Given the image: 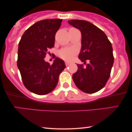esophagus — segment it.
<instances>
[{
    "instance_id": "esophagus-1",
    "label": "esophagus",
    "mask_w": 132,
    "mask_h": 132,
    "mask_svg": "<svg viewBox=\"0 0 132 132\" xmlns=\"http://www.w3.org/2000/svg\"><path fill=\"white\" fill-rule=\"evenodd\" d=\"M69 64H70L69 62H68V61L65 62V64H66V66H68V65H69Z\"/></svg>"
}]
</instances>
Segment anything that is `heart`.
<instances>
[{"label": "heart", "instance_id": "heart-1", "mask_svg": "<svg viewBox=\"0 0 132 132\" xmlns=\"http://www.w3.org/2000/svg\"><path fill=\"white\" fill-rule=\"evenodd\" d=\"M76 50L73 48H68L61 50L60 52V57L66 60H69L76 54Z\"/></svg>", "mask_w": 132, "mask_h": 132}]
</instances>
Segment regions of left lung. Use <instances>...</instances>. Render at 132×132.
I'll list each match as a JSON object with an SVG mask.
<instances>
[{"instance_id":"left-lung-1","label":"left lung","mask_w":132,"mask_h":132,"mask_svg":"<svg viewBox=\"0 0 132 132\" xmlns=\"http://www.w3.org/2000/svg\"><path fill=\"white\" fill-rule=\"evenodd\" d=\"M68 23L81 33V49L79 58L86 64L78 65L72 79L78 89L92 94L102 89L108 81L113 64L112 44L105 33L86 20H71Z\"/></svg>"}]
</instances>
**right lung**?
Wrapping results in <instances>:
<instances>
[{
	"instance_id": "right-lung-1",
	"label": "right lung",
	"mask_w": 132,
	"mask_h": 132,
	"mask_svg": "<svg viewBox=\"0 0 132 132\" xmlns=\"http://www.w3.org/2000/svg\"><path fill=\"white\" fill-rule=\"evenodd\" d=\"M61 19H45L27 29L19 44L17 66L25 87L33 93L45 95L54 90L59 76L66 68L63 60L56 57L52 65L44 60L54 45L55 34Z\"/></svg>"
}]
</instances>
